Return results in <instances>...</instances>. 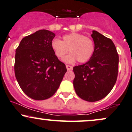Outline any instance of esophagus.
I'll return each mask as SVG.
<instances>
[{"label":"esophagus","mask_w":132,"mask_h":132,"mask_svg":"<svg viewBox=\"0 0 132 132\" xmlns=\"http://www.w3.org/2000/svg\"><path fill=\"white\" fill-rule=\"evenodd\" d=\"M66 68H67V70H68V71L72 70V66H69V65H66Z\"/></svg>","instance_id":"34e87169"}]
</instances>
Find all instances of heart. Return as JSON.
<instances>
[{
  "mask_svg": "<svg viewBox=\"0 0 132 132\" xmlns=\"http://www.w3.org/2000/svg\"><path fill=\"white\" fill-rule=\"evenodd\" d=\"M51 45L55 55L60 59L63 58L69 50L71 53L63 60L67 63H73L76 60L79 63H86L91 58L95 50L93 40L78 33L66 35L63 41L54 38Z\"/></svg>",
  "mask_w": 132,
  "mask_h": 132,
  "instance_id": "b5f03b06",
  "label": "heart"
}]
</instances>
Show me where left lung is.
Listing matches in <instances>:
<instances>
[{
  "label": "left lung",
  "instance_id": "left-lung-1",
  "mask_svg": "<svg viewBox=\"0 0 132 132\" xmlns=\"http://www.w3.org/2000/svg\"><path fill=\"white\" fill-rule=\"evenodd\" d=\"M95 50L85 64L73 68V86L84 101L95 102L107 96L116 84L119 71V54L110 39L93 30Z\"/></svg>",
  "mask_w": 132,
  "mask_h": 132
}]
</instances>
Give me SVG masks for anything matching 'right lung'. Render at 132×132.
<instances>
[{
  "label": "right lung",
  "instance_id": "add662e5",
  "mask_svg": "<svg viewBox=\"0 0 132 132\" xmlns=\"http://www.w3.org/2000/svg\"><path fill=\"white\" fill-rule=\"evenodd\" d=\"M55 34L40 30L21 40L15 57V75L27 96L42 101L51 97L60 87L66 66L51 48Z\"/></svg>",
  "mask_w": 132,
  "mask_h": 132
}]
</instances>
